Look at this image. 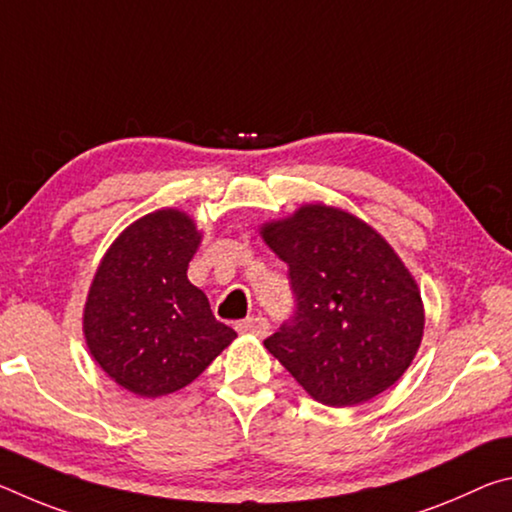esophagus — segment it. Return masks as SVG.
I'll return each mask as SVG.
<instances>
[{
	"label": "esophagus",
	"mask_w": 512,
	"mask_h": 512,
	"mask_svg": "<svg viewBox=\"0 0 512 512\" xmlns=\"http://www.w3.org/2000/svg\"><path fill=\"white\" fill-rule=\"evenodd\" d=\"M237 329L244 334H253L257 339H264V336H268L271 325H268V320L262 316H250L246 320H241V323H237Z\"/></svg>",
	"instance_id": "esophagus-1"
}]
</instances>
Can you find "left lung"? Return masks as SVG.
Returning <instances> with one entry per match:
<instances>
[{
    "label": "left lung",
    "instance_id": "8db88e82",
    "mask_svg": "<svg viewBox=\"0 0 512 512\" xmlns=\"http://www.w3.org/2000/svg\"><path fill=\"white\" fill-rule=\"evenodd\" d=\"M289 266L296 314L264 348L327 406H357L384 393L411 366L424 334V305L393 246L359 216L325 203L259 228Z\"/></svg>",
    "mask_w": 512,
    "mask_h": 512
}]
</instances>
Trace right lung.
Here are the masks:
<instances>
[{"label": "right lung", "mask_w": 512, "mask_h": 512, "mask_svg": "<svg viewBox=\"0 0 512 512\" xmlns=\"http://www.w3.org/2000/svg\"><path fill=\"white\" fill-rule=\"evenodd\" d=\"M203 232L178 207L133 221L112 241L83 307L85 345L133 395H171L201 375L237 332L219 323L187 280Z\"/></svg>", "instance_id": "add662e5"}]
</instances>
